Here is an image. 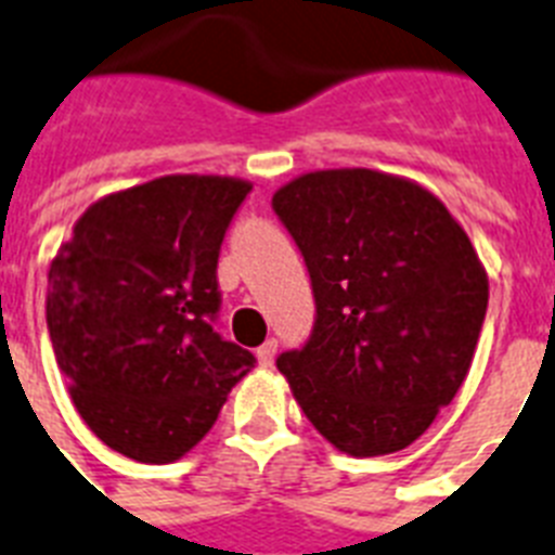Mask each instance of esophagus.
<instances>
[{"instance_id":"1","label":"esophagus","mask_w":555,"mask_h":555,"mask_svg":"<svg viewBox=\"0 0 555 555\" xmlns=\"http://www.w3.org/2000/svg\"><path fill=\"white\" fill-rule=\"evenodd\" d=\"M274 354H278V340H267L258 349V363L263 365V369H269V365L274 363Z\"/></svg>"}]
</instances>
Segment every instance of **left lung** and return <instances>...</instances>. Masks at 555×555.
<instances>
[{
    "mask_svg": "<svg viewBox=\"0 0 555 555\" xmlns=\"http://www.w3.org/2000/svg\"><path fill=\"white\" fill-rule=\"evenodd\" d=\"M309 267L318 320L278 369L306 420L349 456L409 448L456 397L488 272L448 206L411 178L314 169L274 192Z\"/></svg>",
    "mask_w": 555,
    "mask_h": 555,
    "instance_id": "obj_1",
    "label": "left lung"
}]
</instances>
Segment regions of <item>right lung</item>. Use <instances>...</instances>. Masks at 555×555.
Masks as SVG:
<instances>
[{
    "instance_id": "1",
    "label": "right lung",
    "mask_w": 555,
    "mask_h": 555,
    "mask_svg": "<svg viewBox=\"0 0 555 555\" xmlns=\"http://www.w3.org/2000/svg\"><path fill=\"white\" fill-rule=\"evenodd\" d=\"M249 190L232 176H164L109 192L50 260L48 328L73 405L130 460H181L255 369L212 328L218 251Z\"/></svg>"
}]
</instances>
